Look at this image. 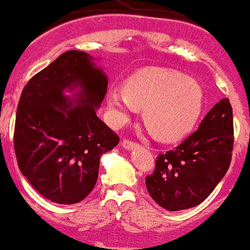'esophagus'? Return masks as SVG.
Here are the masks:
<instances>
[{
	"label": "esophagus",
	"instance_id": "1",
	"mask_svg": "<svg viewBox=\"0 0 250 250\" xmlns=\"http://www.w3.org/2000/svg\"><path fill=\"white\" fill-rule=\"evenodd\" d=\"M121 145H123L124 148H126V150H132L134 147H136L137 144L134 143V141L129 140V139H124L123 143H121Z\"/></svg>",
	"mask_w": 250,
	"mask_h": 250
}]
</instances>
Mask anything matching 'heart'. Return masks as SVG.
<instances>
[{
    "label": "heart",
    "instance_id": "heart-1",
    "mask_svg": "<svg viewBox=\"0 0 250 250\" xmlns=\"http://www.w3.org/2000/svg\"><path fill=\"white\" fill-rule=\"evenodd\" d=\"M111 120L120 125L137 109L144 123L161 141H175L193 127L202 111L203 91L196 80L172 69L147 67L129 77L124 89L106 95Z\"/></svg>",
    "mask_w": 250,
    "mask_h": 250
}]
</instances>
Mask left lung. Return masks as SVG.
<instances>
[{"mask_svg":"<svg viewBox=\"0 0 250 250\" xmlns=\"http://www.w3.org/2000/svg\"><path fill=\"white\" fill-rule=\"evenodd\" d=\"M233 140V110L226 98L208 111L197 131L157 156L155 171L145 180L152 200L171 212L202 203L229 168Z\"/></svg>","mask_w":250,"mask_h":250,"instance_id":"8db88e82","label":"left lung"}]
</instances>
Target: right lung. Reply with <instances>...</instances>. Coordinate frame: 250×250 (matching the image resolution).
<instances>
[{"mask_svg": "<svg viewBox=\"0 0 250 250\" xmlns=\"http://www.w3.org/2000/svg\"><path fill=\"white\" fill-rule=\"evenodd\" d=\"M80 91L68 97L63 91ZM107 77L85 52L68 50L29 79L15 124L21 172L44 198L59 205L84 200L98 180L100 157L119 136L97 116Z\"/></svg>", "mask_w": 250, "mask_h": 250, "instance_id": "right-lung-1", "label": "right lung"}]
</instances>
